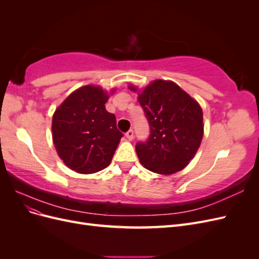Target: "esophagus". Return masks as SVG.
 Returning <instances> with one entry per match:
<instances>
[{
	"label": "esophagus",
	"instance_id": "1",
	"mask_svg": "<svg viewBox=\"0 0 259 259\" xmlns=\"http://www.w3.org/2000/svg\"><path fill=\"white\" fill-rule=\"evenodd\" d=\"M125 136H126V138L128 139V140H133L134 139V131L133 130H130L126 134H125Z\"/></svg>",
	"mask_w": 259,
	"mask_h": 259
}]
</instances>
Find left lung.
I'll return each instance as SVG.
<instances>
[{
	"label": "left lung",
	"instance_id": "8db88e82",
	"mask_svg": "<svg viewBox=\"0 0 259 259\" xmlns=\"http://www.w3.org/2000/svg\"><path fill=\"white\" fill-rule=\"evenodd\" d=\"M131 91L137 89L130 86ZM150 126L147 142H138L136 153L143 165L162 175L185 168L203 138V112L197 100L171 81L155 80L138 94Z\"/></svg>",
	"mask_w": 259,
	"mask_h": 259
}]
</instances>
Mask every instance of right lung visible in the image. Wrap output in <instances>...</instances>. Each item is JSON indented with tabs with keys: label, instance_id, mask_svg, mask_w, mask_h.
Segmentation results:
<instances>
[{
	"label": "right lung",
	"instance_id": "obj_1",
	"mask_svg": "<svg viewBox=\"0 0 259 259\" xmlns=\"http://www.w3.org/2000/svg\"><path fill=\"white\" fill-rule=\"evenodd\" d=\"M107 92L86 85L65 99L52 122L53 142L66 165L81 174L106 168L123 137L113 113L106 110Z\"/></svg>",
	"mask_w": 259,
	"mask_h": 259
}]
</instances>
